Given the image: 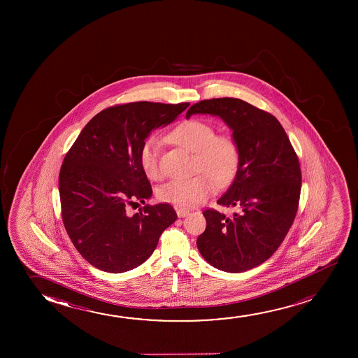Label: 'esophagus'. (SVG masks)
Returning <instances> with one entry per match:
<instances>
[{"label":"esophagus","instance_id":"34e87169","mask_svg":"<svg viewBox=\"0 0 358 358\" xmlns=\"http://www.w3.org/2000/svg\"><path fill=\"white\" fill-rule=\"evenodd\" d=\"M176 213L178 217H185V216L189 214V211L187 210V209H183V208H177Z\"/></svg>","mask_w":358,"mask_h":358}]
</instances>
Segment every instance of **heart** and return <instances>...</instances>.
I'll list each match as a JSON object with an SVG mask.
<instances>
[{"label": "heart", "instance_id": "1", "mask_svg": "<svg viewBox=\"0 0 358 358\" xmlns=\"http://www.w3.org/2000/svg\"><path fill=\"white\" fill-rule=\"evenodd\" d=\"M170 142L196 152L194 177L172 180L159 189V199L173 206L192 208L199 206L215 191V182L220 186L232 181L240 166V147L229 134H215L210 123L191 118L177 124L169 133ZM160 141L149 137L139 150V164L144 175L150 180L162 176Z\"/></svg>", "mask_w": 358, "mask_h": 358}]
</instances>
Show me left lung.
Listing matches in <instances>:
<instances>
[{"label":"left lung","mask_w":358,"mask_h":358,"mask_svg":"<svg viewBox=\"0 0 358 358\" xmlns=\"http://www.w3.org/2000/svg\"><path fill=\"white\" fill-rule=\"evenodd\" d=\"M196 113L219 116L241 152L235 180L217 201L240 211L227 217L204 210L206 229L196 247L216 269L242 273L269 259L294 224L302 183L299 157L276 117L241 99L201 100L186 117Z\"/></svg>","instance_id":"1"}]
</instances>
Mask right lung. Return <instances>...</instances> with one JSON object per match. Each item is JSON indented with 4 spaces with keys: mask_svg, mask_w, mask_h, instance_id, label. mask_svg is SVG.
I'll use <instances>...</instances> for the list:
<instances>
[{
    "mask_svg": "<svg viewBox=\"0 0 358 358\" xmlns=\"http://www.w3.org/2000/svg\"><path fill=\"white\" fill-rule=\"evenodd\" d=\"M188 105L138 101L105 108L66 154L59 177L62 221L74 247L95 268L113 274L137 268L176 221L166 203L147 204L144 213L133 215L127 206L152 194L139 164L143 143Z\"/></svg>",
    "mask_w": 358,
    "mask_h": 358,
    "instance_id": "right-lung-1",
    "label": "right lung"
}]
</instances>
